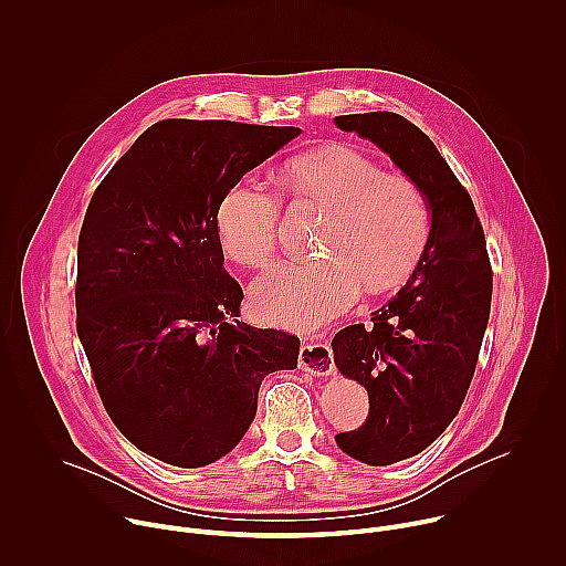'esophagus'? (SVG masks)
Wrapping results in <instances>:
<instances>
[{
  "label": "esophagus",
  "mask_w": 566,
  "mask_h": 566,
  "mask_svg": "<svg viewBox=\"0 0 566 566\" xmlns=\"http://www.w3.org/2000/svg\"><path fill=\"white\" fill-rule=\"evenodd\" d=\"M300 369L313 374V376H329L334 367V354L327 340H313L302 345L300 349Z\"/></svg>",
  "instance_id": "esophagus-1"
}]
</instances>
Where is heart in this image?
I'll return each instance as SVG.
<instances>
[{"instance_id": "heart-1", "label": "heart", "mask_w": 566, "mask_h": 566, "mask_svg": "<svg viewBox=\"0 0 566 566\" xmlns=\"http://www.w3.org/2000/svg\"><path fill=\"white\" fill-rule=\"evenodd\" d=\"M280 188L297 203L327 210L315 239L319 258L284 262L255 280L251 306L266 325L313 329L343 313L363 284L378 293L406 280L426 251L432 210L421 186L387 175L369 154L334 143L289 158ZM282 201L255 179L226 190L217 208L223 253L241 266H269L277 255Z\"/></svg>"}]
</instances>
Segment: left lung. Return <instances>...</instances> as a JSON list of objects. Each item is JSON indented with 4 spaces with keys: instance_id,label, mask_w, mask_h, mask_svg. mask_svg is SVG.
Instances as JSON below:
<instances>
[{
    "instance_id": "left-lung-1",
    "label": "left lung",
    "mask_w": 566,
    "mask_h": 566,
    "mask_svg": "<svg viewBox=\"0 0 566 566\" xmlns=\"http://www.w3.org/2000/svg\"><path fill=\"white\" fill-rule=\"evenodd\" d=\"M336 125L380 147L432 210L408 284L371 313V325L332 340L340 374L369 394L367 421L336 443L363 463L389 465L423 452L457 417L489 327L493 271L472 199L428 134L394 112L336 116Z\"/></svg>"
}]
</instances>
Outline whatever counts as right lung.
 <instances>
[{
    "mask_svg": "<svg viewBox=\"0 0 566 566\" xmlns=\"http://www.w3.org/2000/svg\"><path fill=\"white\" fill-rule=\"evenodd\" d=\"M300 127L170 118L145 129L94 192L77 239V338L103 406L145 454L201 468L251 428L264 376L300 340L239 322L217 208Z\"/></svg>",
    "mask_w": 566,
    "mask_h": 566,
    "instance_id": "add662e5",
    "label": "right lung"
}]
</instances>
